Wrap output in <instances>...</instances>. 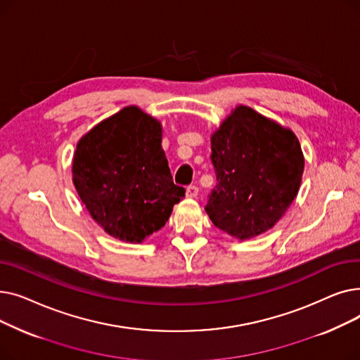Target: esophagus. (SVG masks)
<instances>
[{
    "instance_id": "obj_1",
    "label": "esophagus",
    "mask_w": 360,
    "mask_h": 360,
    "mask_svg": "<svg viewBox=\"0 0 360 360\" xmlns=\"http://www.w3.org/2000/svg\"><path fill=\"white\" fill-rule=\"evenodd\" d=\"M185 195H186V198H197V195H198V186H195V185L186 186Z\"/></svg>"
}]
</instances>
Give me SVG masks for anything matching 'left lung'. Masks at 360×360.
Returning a JSON list of instances; mask_svg holds the SVG:
<instances>
[{"label":"left lung","mask_w":360,"mask_h":360,"mask_svg":"<svg viewBox=\"0 0 360 360\" xmlns=\"http://www.w3.org/2000/svg\"><path fill=\"white\" fill-rule=\"evenodd\" d=\"M217 185L205 212L216 228L245 240L285 216L297 195L305 159L290 128L239 105L212 134Z\"/></svg>","instance_id":"left-lung-1"}]
</instances>
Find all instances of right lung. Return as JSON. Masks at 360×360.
I'll use <instances>...</instances> for the list:
<instances>
[{
    "label": "right lung",
    "mask_w": 360,
    "mask_h": 360,
    "mask_svg": "<svg viewBox=\"0 0 360 360\" xmlns=\"http://www.w3.org/2000/svg\"><path fill=\"white\" fill-rule=\"evenodd\" d=\"M72 184L93 220L110 236L131 243L162 229L185 197L170 175L160 121L134 105L79 140Z\"/></svg>",
    "instance_id": "1"
}]
</instances>
